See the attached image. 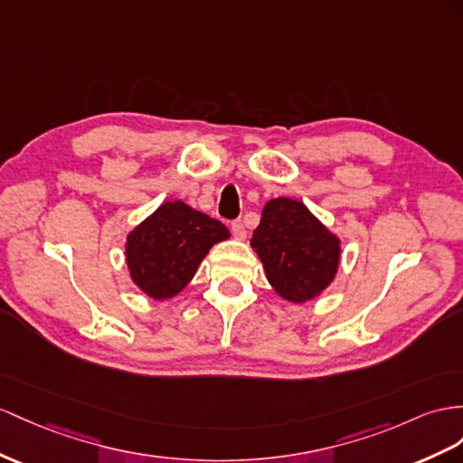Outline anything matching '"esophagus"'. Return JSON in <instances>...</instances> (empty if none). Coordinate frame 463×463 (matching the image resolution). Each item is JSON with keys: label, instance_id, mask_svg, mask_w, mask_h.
I'll list each match as a JSON object with an SVG mask.
<instances>
[{"label": "esophagus", "instance_id": "esophagus-1", "mask_svg": "<svg viewBox=\"0 0 463 463\" xmlns=\"http://www.w3.org/2000/svg\"><path fill=\"white\" fill-rule=\"evenodd\" d=\"M231 231H232V236H234V239H239V241L246 239V227H244V222H242L241 219L232 221V224H231Z\"/></svg>", "mask_w": 463, "mask_h": 463}]
</instances>
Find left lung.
I'll list each match as a JSON object with an SVG mask.
<instances>
[{"mask_svg":"<svg viewBox=\"0 0 463 463\" xmlns=\"http://www.w3.org/2000/svg\"><path fill=\"white\" fill-rule=\"evenodd\" d=\"M250 244L271 288L288 301L313 299L336 274L340 242L301 201H268Z\"/></svg>","mask_w":463,"mask_h":463,"instance_id":"1","label":"left lung"}]
</instances>
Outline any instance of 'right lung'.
<instances>
[{"instance_id":"obj_1","label":"right lung","mask_w":463,"mask_h":463,"mask_svg":"<svg viewBox=\"0 0 463 463\" xmlns=\"http://www.w3.org/2000/svg\"><path fill=\"white\" fill-rule=\"evenodd\" d=\"M229 234L221 221L184 201H168L128 234L130 278L148 298L170 299L195 276L209 248Z\"/></svg>"}]
</instances>
